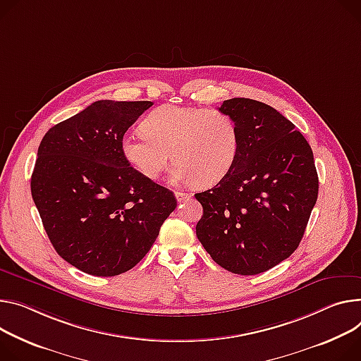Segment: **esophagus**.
I'll list each match as a JSON object with an SVG mask.
<instances>
[{
  "label": "esophagus",
  "instance_id": "obj_1",
  "mask_svg": "<svg viewBox=\"0 0 361 361\" xmlns=\"http://www.w3.org/2000/svg\"><path fill=\"white\" fill-rule=\"evenodd\" d=\"M190 197H191V194H188V192L176 191V199H177V202H178V203H181V202H185V200H188Z\"/></svg>",
  "mask_w": 361,
  "mask_h": 361
}]
</instances>
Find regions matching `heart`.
I'll return each instance as SVG.
<instances>
[{"instance_id": "obj_1", "label": "heart", "mask_w": 361, "mask_h": 361, "mask_svg": "<svg viewBox=\"0 0 361 361\" xmlns=\"http://www.w3.org/2000/svg\"><path fill=\"white\" fill-rule=\"evenodd\" d=\"M144 133L125 134L123 158L141 176L155 180L171 159V183L213 185L231 169L239 152L235 119L219 109L162 105L142 121Z\"/></svg>"}]
</instances>
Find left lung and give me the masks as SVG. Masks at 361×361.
<instances>
[{"label":"left lung","mask_w":361,"mask_h":361,"mask_svg":"<svg viewBox=\"0 0 361 361\" xmlns=\"http://www.w3.org/2000/svg\"><path fill=\"white\" fill-rule=\"evenodd\" d=\"M239 129L233 167L213 188L195 235L217 265L239 275L265 272L298 247L318 197L310 144L272 106L246 97L219 108Z\"/></svg>","instance_id":"obj_1"}]
</instances>
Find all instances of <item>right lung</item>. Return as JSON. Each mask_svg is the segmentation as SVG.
I'll return each mask as SVG.
<instances>
[{"instance_id":"obj_1","label":"right lung","mask_w":361,"mask_h":361,"mask_svg":"<svg viewBox=\"0 0 361 361\" xmlns=\"http://www.w3.org/2000/svg\"><path fill=\"white\" fill-rule=\"evenodd\" d=\"M149 101H96L43 137L31 195L56 252L79 271L133 269L177 207L173 191L141 176L121 140Z\"/></svg>"}]
</instances>
